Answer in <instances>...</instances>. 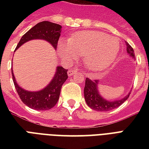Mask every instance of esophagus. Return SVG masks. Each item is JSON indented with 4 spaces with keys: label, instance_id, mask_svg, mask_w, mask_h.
Segmentation results:
<instances>
[{
    "label": "esophagus",
    "instance_id": "1",
    "mask_svg": "<svg viewBox=\"0 0 149 149\" xmlns=\"http://www.w3.org/2000/svg\"><path fill=\"white\" fill-rule=\"evenodd\" d=\"M77 72V68H74V69H70V70H68V77H71L72 75L74 74L75 72Z\"/></svg>",
    "mask_w": 149,
    "mask_h": 149
}]
</instances>
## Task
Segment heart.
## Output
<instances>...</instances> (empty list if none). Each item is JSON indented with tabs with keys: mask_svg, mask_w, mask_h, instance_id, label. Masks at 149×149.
Returning <instances> with one entry per match:
<instances>
[{
	"mask_svg": "<svg viewBox=\"0 0 149 149\" xmlns=\"http://www.w3.org/2000/svg\"><path fill=\"white\" fill-rule=\"evenodd\" d=\"M120 49L118 40L98 31H81L75 33L68 40L57 43L59 55L70 61L83 56L89 70L102 72L111 67L117 57Z\"/></svg>",
	"mask_w": 149,
	"mask_h": 149,
	"instance_id": "b5f03b06",
	"label": "heart"
}]
</instances>
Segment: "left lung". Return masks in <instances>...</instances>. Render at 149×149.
Here are the masks:
<instances>
[{
    "label": "left lung",
    "mask_w": 149,
    "mask_h": 149,
    "mask_svg": "<svg viewBox=\"0 0 149 149\" xmlns=\"http://www.w3.org/2000/svg\"><path fill=\"white\" fill-rule=\"evenodd\" d=\"M126 45H127V49H126L127 52L129 56L135 59L133 49L128 43L126 44ZM98 85H99V81L97 80L92 81L88 78L85 80V86L84 88V100L86 101L88 106L96 111L105 112V111L114 109L120 105H121L122 104L128 99L130 95V93H128V94H127L125 97L120 100H109L100 95L99 89H98Z\"/></svg>",
    "instance_id": "left-lung-1"
}]
</instances>
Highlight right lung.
I'll use <instances>...</instances> for the list:
<instances>
[{"instance_id": "obj_1", "label": "right lung", "mask_w": 149, "mask_h": 149, "mask_svg": "<svg viewBox=\"0 0 149 149\" xmlns=\"http://www.w3.org/2000/svg\"><path fill=\"white\" fill-rule=\"evenodd\" d=\"M61 25L49 21H42L37 24L24 34L17 45L16 50L22 45L32 40H44L49 42L56 49L59 37L61 33ZM67 69L62 66H57L55 74L49 84L39 91H28L19 86L15 79L13 72L12 69L13 81L14 83L16 90L22 102L33 109L49 110L55 106L57 103L61 93V89L63 84L68 79Z\"/></svg>"}]
</instances>
